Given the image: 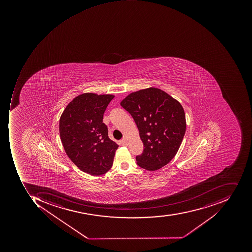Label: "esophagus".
<instances>
[{"label": "esophagus", "instance_id": "34e87169", "mask_svg": "<svg viewBox=\"0 0 252 252\" xmlns=\"http://www.w3.org/2000/svg\"><path fill=\"white\" fill-rule=\"evenodd\" d=\"M121 144H122L123 145H128V140H127L126 138H123V139L121 140Z\"/></svg>", "mask_w": 252, "mask_h": 252}]
</instances>
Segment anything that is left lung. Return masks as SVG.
<instances>
[{"label":"left lung","mask_w":252,"mask_h":252,"mask_svg":"<svg viewBox=\"0 0 252 252\" xmlns=\"http://www.w3.org/2000/svg\"><path fill=\"white\" fill-rule=\"evenodd\" d=\"M120 105L135 120L144 144L137 164L155 171L174 158L186 129L184 110L178 100L157 88H148L128 94Z\"/></svg>","instance_id":"obj_1"}]
</instances>
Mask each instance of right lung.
Instances as JSON below:
<instances>
[{
  "mask_svg": "<svg viewBox=\"0 0 252 252\" xmlns=\"http://www.w3.org/2000/svg\"><path fill=\"white\" fill-rule=\"evenodd\" d=\"M112 94L85 93L75 97L60 119L61 142L69 159L85 173L99 176L110 170L119 145L103 123Z\"/></svg>",
  "mask_w": 252,
  "mask_h": 252,
  "instance_id": "right-lung-1",
  "label": "right lung"
}]
</instances>
